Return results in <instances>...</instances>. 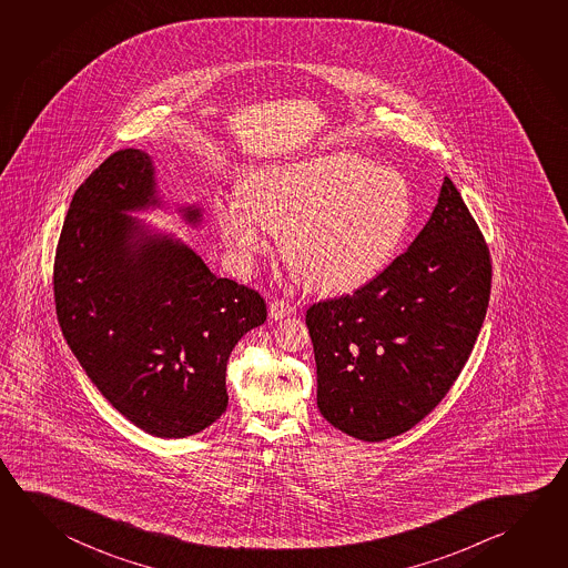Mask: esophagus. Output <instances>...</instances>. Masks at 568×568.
<instances>
[{"label":"esophagus","instance_id":"obj_1","mask_svg":"<svg viewBox=\"0 0 568 568\" xmlns=\"http://www.w3.org/2000/svg\"><path fill=\"white\" fill-rule=\"evenodd\" d=\"M293 305L287 303V301H281V298H275V301H271L270 303V318L273 321H281V318L291 317L293 315Z\"/></svg>","mask_w":568,"mask_h":568}]
</instances>
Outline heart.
Returning a JSON list of instances; mask_svg holds the SVG:
<instances>
[{
    "label": "heart",
    "mask_w": 568,
    "mask_h": 568,
    "mask_svg": "<svg viewBox=\"0 0 568 568\" xmlns=\"http://www.w3.org/2000/svg\"><path fill=\"white\" fill-rule=\"evenodd\" d=\"M415 217L403 173L355 153L288 161L253 175L245 193L215 205L221 237L251 267L281 233V253L297 280L323 295L351 293L395 261Z\"/></svg>",
    "instance_id": "heart-1"
}]
</instances>
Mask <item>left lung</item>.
Wrapping results in <instances>:
<instances>
[{"instance_id":"left-lung-1","label":"left lung","mask_w":568,"mask_h":568,"mask_svg":"<svg viewBox=\"0 0 568 568\" xmlns=\"http://www.w3.org/2000/svg\"><path fill=\"white\" fill-rule=\"evenodd\" d=\"M488 295L487 243L445 178L403 255L353 295L308 308L321 415L367 443L415 427L465 367Z\"/></svg>"}]
</instances>
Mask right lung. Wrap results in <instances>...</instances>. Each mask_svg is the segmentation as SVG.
Masks as SVG:
<instances>
[{
    "label": "right lung",
    "instance_id": "right-lung-1",
    "mask_svg": "<svg viewBox=\"0 0 568 568\" xmlns=\"http://www.w3.org/2000/svg\"><path fill=\"white\" fill-rule=\"evenodd\" d=\"M150 210L171 205L145 151H118L81 183L55 253V311L101 395L153 437L183 438L225 413L231 351L267 307L178 235L133 215ZM173 211L201 227L197 203Z\"/></svg>",
    "mask_w": 568,
    "mask_h": 568
}]
</instances>
